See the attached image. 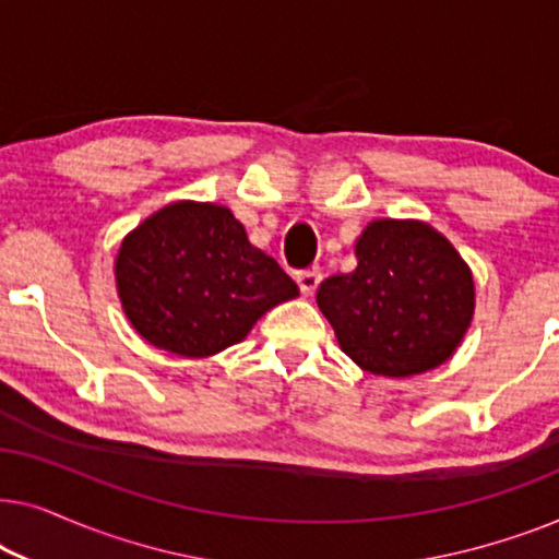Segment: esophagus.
I'll use <instances>...</instances> for the list:
<instances>
[{"label":"esophagus","instance_id":"obj_1","mask_svg":"<svg viewBox=\"0 0 559 559\" xmlns=\"http://www.w3.org/2000/svg\"><path fill=\"white\" fill-rule=\"evenodd\" d=\"M297 285H300V293L305 297H312V295H316L318 285H320V272L318 270L300 272V274H297Z\"/></svg>","mask_w":559,"mask_h":559}]
</instances>
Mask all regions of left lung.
Wrapping results in <instances>:
<instances>
[{"label":"left lung","mask_w":559,"mask_h":559,"mask_svg":"<svg viewBox=\"0 0 559 559\" xmlns=\"http://www.w3.org/2000/svg\"><path fill=\"white\" fill-rule=\"evenodd\" d=\"M354 254L356 270L316 295L343 354L386 379L445 364L476 312L473 272L453 243L425 221L373 218Z\"/></svg>","instance_id":"1"}]
</instances>
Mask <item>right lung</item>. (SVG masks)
<instances>
[{
  "mask_svg": "<svg viewBox=\"0 0 559 559\" xmlns=\"http://www.w3.org/2000/svg\"><path fill=\"white\" fill-rule=\"evenodd\" d=\"M129 325L150 346L209 358L300 289L218 203L175 201L132 228L114 259Z\"/></svg>",
  "mask_w": 559,
  "mask_h": 559,
  "instance_id": "1",
  "label": "right lung"
}]
</instances>
